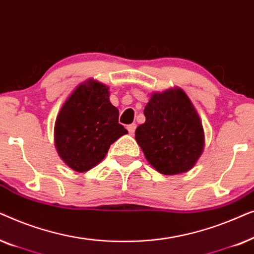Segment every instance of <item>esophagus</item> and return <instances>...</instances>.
Returning <instances> with one entry per match:
<instances>
[{
	"mask_svg": "<svg viewBox=\"0 0 254 254\" xmlns=\"http://www.w3.org/2000/svg\"><path fill=\"white\" fill-rule=\"evenodd\" d=\"M135 128H136V124H130L127 126V129H128V131H129V134H131V135L134 134Z\"/></svg>",
	"mask_w": 254,
	"mask_h": 254,
	"instance_id": "34e87169",
	"label": "esophagus"
}]
</instances>
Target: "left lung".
Returning a JSON list of instances; mask_svg holds the SVG:
<instances>
[{
    "label": "left lung",
    "instance_id": "8db88e82",
    "mask_svg": "<svg viewBox=\"0 0 254 254\" xmlns=\"http://www.w3.org/2000/svg\"><path fill=\"white\" fill-rule=\"evenodd\" d=\"M143 113L135 140L151 166L166 176L192 169L202 155L204 133L186 93L179 88L152 93Z\"/></svg>",
    "mask_w": 254,
    "mask_h": 254
}]
</instances>
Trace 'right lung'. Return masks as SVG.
<instances>
[{
    "label": "right lung",
    "instance_id": "right-lung-1",
    "mask_svg": "<svg viewBox=\"0 0 254 254\" xmlns=\"http://www.w3.org/2000/svg\"><path fill=\"white\" fill-rule=\"evenodd\" d=\"M127 133L119 124V110L110 102L109 86L89 79L74 90L58 114L55 148L69 168L85 172Z\"/></svg>",
    "mask_w": 254,
    "mask_h": 254
}]
</instances>
